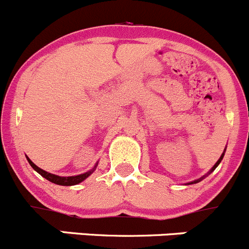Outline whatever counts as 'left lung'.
<instances>
[{
  "instance_id": "obj_1",
  "label": "left lung",
  "mask_w": 249,
  "mask_h": 249,
  "mask_svg": "<svg viewBox=\"0 0 249 249\" xmlns=\"http://www.w3.org/2000/svg\"><path fill=\"white\" fill-rule=\"evenodd\" d=\"M224 155H225V153H222V154H221V156H220V159H219V160H217V161H216V164H215V165H214V166H213V169H212V170H210V172H213V171H214V170H215V169H216V167H217V165H219V164H220V162H221V160H222V158H224ZM210 172H209V174H210ZM202 178H203V177H202ZM202 178H200V179H202ZM200 179H197V181H194V182H191V183H197V182H199V181H200Z\"/></svg>"
}]
</instances>
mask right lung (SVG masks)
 <instances>
[{
    "label": "right lung",
    "mask_w": 249,
    "mask_h": 249,
    "mask_svg": "<svg viewBox=\"0 0 249 249\" xmlns=\"http://www.w3.org/2000/svg\"><path fill=\"white\" fill-rule=\"evenodd\" d=\"M27 160H28V161H29L30 166H32L33 169L35 170V171L39 172V174L41 175V176L44 177V178H46L47 181L52 182V183L60 184V186H74V184L80 183V182L84 181V179L87 178V177H89L91 174H93L94 170H95V167H96V165H98V164H96L95 166H94V169L90 170V171H88V172H85V174H82V175H78V176L61 177V176H57V175L50 174V172H46V171H44V170H42V169H40V167H37L36 165H35L34 162H33L32 160H30V159L28 158V156H27Z\"/></svg>",
    "instance_id": "obj_1"
}]
</instances>
